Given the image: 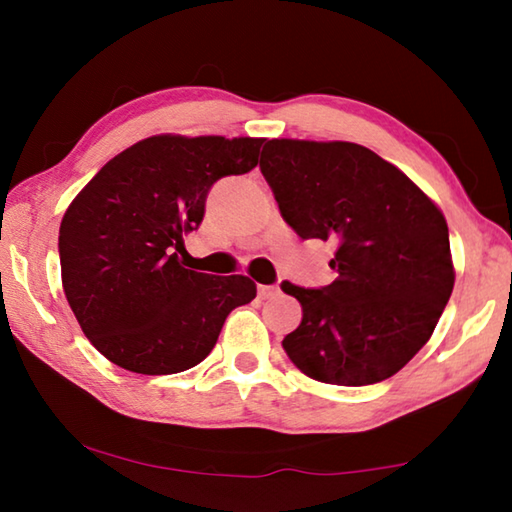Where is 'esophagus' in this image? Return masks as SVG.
Listing matches in <instances>:
<instances>
[{"label":"esophagus","mask_w":512,"mask_h":512,"mask_svg":"<svg viewBox=\"0 0 512 512\" xmlns=\"http://www.w3.org/2000/svg\"><path fill=\"white\" fill-rule=\"evenodd\" d=\"M257 293L262 300H268V298H275L277 293H280V287H275V284H262V287L257 289Z\"/></svg>","instance_id":"obj_1"}]
</instances>
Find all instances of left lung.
Listing matches in <instances>:
<instances>
[{"instance_id": "left-lung-1", "label": "left lung", "mask_w": 512, "mask_h": 512, "mask_svg": "<svg viewBox=\"0 0 512 512\" xmlns=\"http://www.w3.org/2000/svg\"><path fill=\"white\" fill-rule=\"evenodd\" d=\"M259 169L296 235L334 246L332 284L282 282L302 307L284 352L323 384L393 377L429 341L452 296L443 212L395 164L352 142L268 140Z\"/></svg>"}]
</instances>
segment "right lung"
Masks as SVG:
<instances>
[{"mask_svg":"<svg viewBox=\"0 0 512 512\" xmlns=\"http://www.w3.org/2000/svg\"><path fill=\"white\" fill-rule=\"evenodd\" d=\"M262 144L146 137L103 164L67 207L58 235L65 298L108 361L140 375L194 368L230 311L257 296L250 277L189 271L178 253L212 185L255 169Z\"/></svg>","mask_w":512,"mask_h":512,"instance_id":"obj_1","label":"right lung"}]
</instances>
